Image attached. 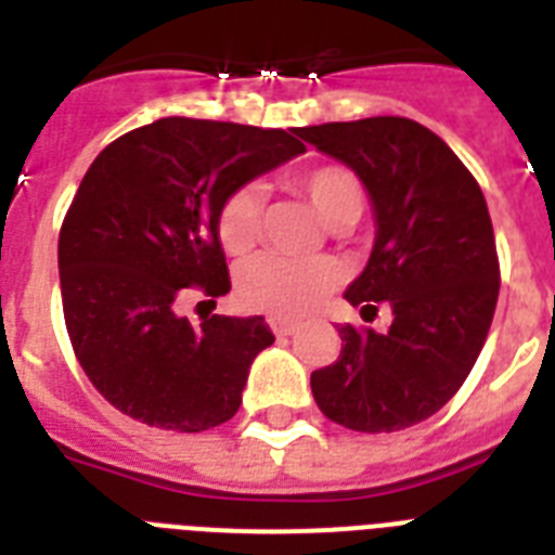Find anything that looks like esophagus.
Masks as SVG:
<instances>
[{"label": "esophagus", "mask_w": 555, "mask_h": 555, "mask_svg": "<svg viewBox=\"0 0 555 555\" xmlns=\"http://www.w3.org/2000/svg\"><path fill=\"white\" fill-rule=\"evenodd\" d=\"M268 325L276 337H291V334H296V328H299V322L285 320V317H268Z\"/></svg>", "instance_id": "esophagus-1"}]
</instances>
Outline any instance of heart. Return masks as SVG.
Here are the masks:
<instances>
[{
	"mask_svg": "<svg viewBox=\"0 0 555 555\" xmlns=\"http://www.w3.org/2000/svg\"><path fill=\"white\" fill-rule=\"evenodd\" d=\"M291 186L311 201L317 216L331 230L357 224L365 209V186L354 169L346 164H317L291 178ZM261 198L259 190L238 186L221 201L216 216L218 244L227 256H247L259 242ZM339 270L325 256L317 259H282L259 256L244 264L235 279V296L247 311L273 313V317H302L313 311L337 287Z\"/></svg>",
	"mask_w": 555,
	"mask_h": 555,
	"instance_id": "heart-1",
	"label": "heart"
}]
</instances>
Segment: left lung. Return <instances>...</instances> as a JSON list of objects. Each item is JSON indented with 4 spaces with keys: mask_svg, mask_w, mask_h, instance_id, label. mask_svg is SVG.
Listing matches in <instances>:
<instances>
[{
    "mask_svg": "<svg viewBox=\"0 0 555 555\" xmlns=\"http://www.w3.org/2000/svg\"><path fill=\"white\" fill-rule=\"evenodd\" d=\"M354 169L374 201L377 242L346 299L365 320L379 305L391 325H339L337 363L311 374L328 421L354 431H397L455 397L490 334L501 268L483 192L455 152L409 117L296 129Z\"/></svg>",
    "mask_w": 555,
    "mask_h": 555,
    "instance_id": "8db88e82",
    "label": "left lung"
}]
</instances>
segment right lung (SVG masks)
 Returning a JSON list of instances; mask_svg holds the SVG:
<instances>
[{"label": "right lung", "mask_w": 555, "mask_h": 555, "mask_svg": "<svg viewBox=\"0 0 555 555\" xmlns=\"http://www.w3.org/2000/svg\"><path fill=\"white\" fill-rule=\"evenodd\" d=\"M305 152L296 129L164 117L100 152L60 227V291L86 377L146 426L204 431L238 412L247 371L273 343L264 317H204L230 294L221 201ZM201 305V302H198Z\"/></svg>", "instance_id": "obj_1"}]
</instances>
